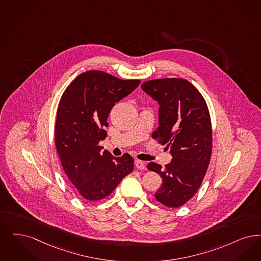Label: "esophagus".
Wrapping results in <instances>:
<instances>
[{
  "instance_id": "obj_1",
  "label": "esophagus",
  "mask_w": 261,
  "mask_h": 261,
  "mask_svg": "<svg viewBox=\"0 0 261 261\" xmlns=\"http://www.w3.org/2000/svg\"><path fill=\"white\" fill-rule=\"evenodd\" d=\"M135 165H136V169L137 170H144L145 169V163L142 162V161H139V160H136L135 162Z\"/></svg>"
}]
</instances>
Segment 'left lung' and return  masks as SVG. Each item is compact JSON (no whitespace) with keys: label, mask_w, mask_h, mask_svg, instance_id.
Segmentation results:
<instances>
[{"label":"left lung","mask_w":261,"mask_h":261,"mask_svg":"<svg viewBox=\"0 0 261 261\" xmlns=\"http://www.w3.org/2000/svg\"><path fill=\"white\" fill-rule=\"evenodd\" d=\"M141 89L160 104L159 126L152 137L170 148L173 157L165 168L151 162L162 186L156 200L169 207L187 203L200 188L212 157L213 130L210 111L201 92L179 78L150 80Z\"/></svg>","instance_id":"8db88e82"}]
</instances>
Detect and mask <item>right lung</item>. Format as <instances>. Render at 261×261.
<instances>
[{
  "mask_svg": "<svg viewBox=\"0 0 261 261\" xmlns=\"http://www.w3.org/2000/svg\"><path fill=\"white\" fill-rule=\"evenodd\" d=\"M140 84L139 80H121L103 71L80 74L63 92L57 107L56 147L62 168L80 196L99 201L113 192L134 170V158L113 157L101 151L107 118L120 101Z\"/></svg>",
  "mask_w": 261,
  "mask_h": 261,
  "instance_id": "right-lung-1",
  "label": "right lung"
}]
</instances>
